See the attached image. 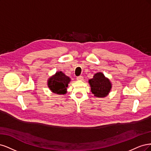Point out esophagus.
Returning a JSON list of instances; mask_svg holds the SVG:
<instances>
[{
    "label": "esophagus",
    "instance_id": "34e87169",
    "mask_svg": "<svg viewBox=\"0 0 151 151\" xmlns=\"http://www.w3.org/2000/svg\"><path fill=\"white\" fill-rule=\"evenodd\" d=\"M77 80H78V81H82V80H83V77L82 76H78L77 77Z\"/></svg>",
    "mask_w": 151,
    "mask_h": 151
}]
</instances>
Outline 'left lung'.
<instances>
[{
  "label": "left lung",
  "mask_w": 151,
  "mask_h": 151,
  "mask_svg": "<svg viewBox=\"0 0 151 151\" xmlns=\"http://www.w3.org/2000/svg\"><path fill=\"white\" fill-rule=\"evenodd\" d=\"M91 93L97 98H104L110 92L112 85L103 73L98 72L88 80Z\"/></svg>",
  "instance_id": "8db88e82"
}]
</instances>
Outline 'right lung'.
<instances>
[{
    "instance_id": "obj_1",
    "label": "right lung",
    "mask_w": 151,
    "mask_h": 151,
    "mask_svg": "<svg viewBox=\"0 0 151 151\" xmlns=\"http://www.w3.org/2000/svg\"><path fill=\"white\" fill-rule=\"evenodd\" d=\"M71 78L62 71H57L47 80V87L53 93L64 95L67 93V88Z\"/></svg>"
}]
</instances>
